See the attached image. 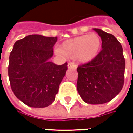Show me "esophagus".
Segmentation results:
<instances>
[{"instance_id": "1", "label": "esophagus", "mask_w": 133, "mask_h": 133, "mask_svg": "<svg viewBox=\"0 0 133 133\" xmlns=\"http://www.w3.org/2000/svg\"><path fill=\"white\" fill-rule=\"evenodd\" d=\"M67 66H68V69H75L77 68V66L75 64H73V63H69L68 65H67Z\"/></svg>"}]
</instances>
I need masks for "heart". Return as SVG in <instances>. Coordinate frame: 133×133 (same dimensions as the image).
Here are the masks:
<instances>
[{
  "mask_svg": "<svg viewBox=\"0 0 133 133\" xmlns=\"http://www.w3.org/2000/svg\"><path fill=\"white\" fill-rule=\"evenodd\" d=\"M102 41L95 33L84 35L69 39L61 45L58 53L70 58H75L80 64H88L98 57Z\"/></svg>",
  "mask_w": 133,
  "mask_h": 133,
  "instance_id": "obj_1",
  "label": "heart"
}]
</instances>
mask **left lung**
<instances>
[{"label": "left lung", "instance_id": "8db88e82", "mask_svg": "<svg viewBox=\"0 0 133 133\" xmlns=\"http://www.w3.org/2000/svg\"><path fill=\"white\" fill-rule=\"evenodd\" d=\"M102 41V49L96 58L78 66L77 89L83 101L90 104L110 101L122 89L125 59L121 43L113 35L94 29Z\"/></svg>", "mask_w": 133, "mask_h": 133}]
</instances>
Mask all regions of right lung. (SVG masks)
I'll return each instance as SVG.
<instances>
[{
	"instance_id": "add662e5",
	"label": "right lung",
	"mask_w": 133,
	"mask_h": 133,
	"mask_svg": "<svg viewBox=\"0 0 133 133\" xmlns=\"http://www.w3.org/2000/svg\"><path fill=\"white\" fill-rule=\"evenodd\" d=\"M57 37L29 35L17 41L9 55L8 74L13 93L31 107L52 104L67 70V63L56 65L53 55Z\"/></svg>"
}]
</instances>
